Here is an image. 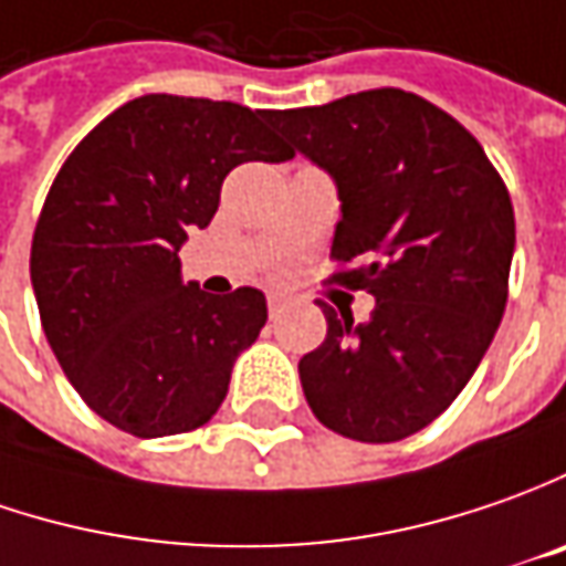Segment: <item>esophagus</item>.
<instances>
[{
  "mask_svg": "<svg viewBox=\"0 0 566 566\" xmlns=\"http://www.w3.org/2000/svg\"><path fill=\"white\" fill-rule=\"evenodd\" d=\"M284 306H287V297H284V294H275V291H272V294H269V313H272V319H275V316H282Z\"/></svg>",
  "mask_w": 566,
  "mask_h": 566,
  "instance_id": "esophagus-1",
  "label": "esophagus"
}]
</instances>
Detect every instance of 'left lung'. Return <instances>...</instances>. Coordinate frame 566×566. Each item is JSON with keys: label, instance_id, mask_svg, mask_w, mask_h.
Listing matches in <instances>:
<instances>
[{"label": "left lung", "instance_id": "8db88e82", "mask_svg": "<svg viewBox=\"0 0 566 566\" xmlns=\"http://www.w3.org/2000/svg\"><path fill=\"white\" fill-rule=\"evenodd\" d=\"M272 125L338 190L332 256L376 297L369 322L328 303L301 360L303 398L344 439L400 441L451 407L495 338L514 260V206L479 140L403 90L284 108Z\"/></svg>", "mask_w": 566, "mask_h": 566}]
</instances>
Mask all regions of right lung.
Instances as JSON below:
<instances>
[{
  "mask_svg": "<svg viewBox=\"0 0 566 566\" xmlns=\"http://www.w3.org/2000/svg\"><path fill=\"white\" fill-rule=\"evenodd\" d=\"M294 153L265 108L149 93L90 130L52 181L30 282L62 373L93 413L137 439L209 422L234 360L265 325V294L212 297L181 247L219 209L224 175Z\"/></svg>",
  "mask_w": 566,
  "mask_h": 566,
  "instance_id": "1",
  "label": "right lung"
}]
</instances>
